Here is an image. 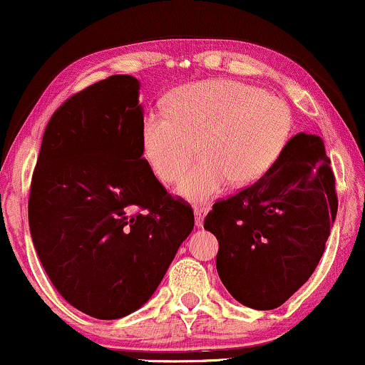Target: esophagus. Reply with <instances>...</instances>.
Masks as SVG:
<instances>
[{
  "label": "esophagus",
  "instance_id": "34e87169",
  "mask_svg": "<svg viewBox=\"0 0 365 365\" xmlns=\"http://www.w3.org/2000/svg\"><path fill=\"white\" fill-rule=\"evenodd\" d=\"M207 212H209V207H205V205H195V207H193V214H195V225H197V227H202V225H204V219H205Z\"/></svg>",
  "mask_w": 365,
  "mask_h": 365
}]
</instances>
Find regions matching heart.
Segmentation results:
<instances>
[{
    "instance_id": "b5f03b06",
    "label": "heart",
    "mask_w": 365,
    "mask_h": 365,
    "mask_svg": "<svg viewBox=\"0 0 365 365\" xmlns=\"http://www.w3.org/2000/svg\"><path fill=\"white\" fill-rule=\"evenodd\" d=\"M292 136L293 114L283 99L246 82L210 79L170 92L165 110H146L140 153L156 180L173 183L198 143L202 160L183 173L177 193L205 205L230 182L246 187L264 177Z\"/></svg>"
}]
</instances>
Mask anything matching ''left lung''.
<instances>
[{
	"instance_id": "obj_1",
	"label": "left lung",
	"mask_w": 365,
	"mask_h": 365,
	"mask_svg": "<svg viewBox=\"0 0 365 365\" xmlns=\"http://www.w3.org/2000/svg\"><path fill=\"white\" fill-rule=\"evenodd\" d=\"M339 200L324 140L298 133L264 177L214 204L204 229L219 241L217 273L255 310L283 305L325 251Z\"/></svg>"
}]
</instances>
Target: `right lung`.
Returning a JSON list of instances; mask_svg holds the SVG:
<instances>
[{"mask_svg": "<svg viewBox=\"0 0 365 365\" xmlns=\"http://www.w3.org/2000/svg\"><path fill=\"white\" fill-rule=\"evenodd\" d=\"M140 81L110 76L47 124L29 200L31 241L57 292L99 320L141 308L193 229L140 153Z\"/></svg>", "mask_w": 365, "mask_h": 365, "instance_id": "obj_1", "label": "right lung"}]
</instances>
